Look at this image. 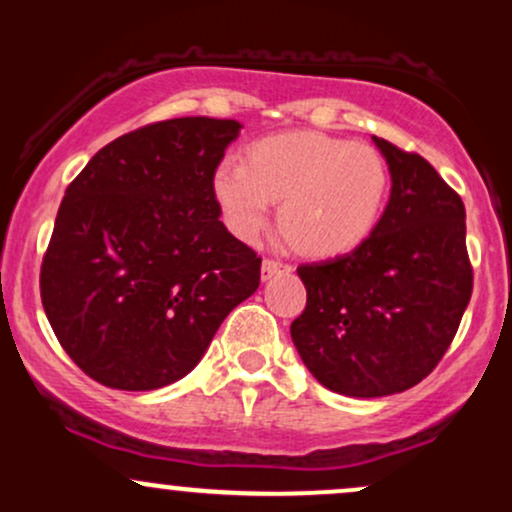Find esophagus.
Here are the masks:
<instances>
[{
	"instance_id": "34e87169",
	"label": "esophagus",
	"mask_w": 512,
	"mask_h": 512,
	"mask_svg": "<svg viewBox=\"0 0 512 512\" xmlns=\"http://www.w3.org/2000/svg\"><path fill=\"white\" fill-rule=\"evenodd\" d=\"M286 272H291V264H286V262H281V260H272V257L262 262V281H269V279H272V276L286 274Z\"/></svg>"
}]
</instances>
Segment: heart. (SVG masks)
Returning <instances> with one entry per match:
<instances>
[{
  "mask_svg": "<svg viewBox=\"0 0 512 512\" xmlns=\"http://www.w3.org/2000/svg\"><path fill=\"white\" fill-rule=\"evenodd\" d=\"M392 175L375 146L322 132L260 139L243 166L223 161L211 190L223 221L243 243H257L281 202L279 223L298 250L315 257L351 252L375 231Z\"/></svg>",
  "mask_w": 512,
  "mask_h": 512,
  "instance_id": "b5f03b06",
  "label": "heart"
}]
</instances>
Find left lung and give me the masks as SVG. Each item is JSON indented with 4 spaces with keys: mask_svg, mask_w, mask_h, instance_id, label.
Returning a JSON list of instances; mask_svg holds the SVG:
<instances>
[{
    "mask_svg": "<svg viewBox=\"0 0 512 512\" xmlns=\"http://www.w3.org/2000/svg\"><path fill=\"white\" fill-rule=\"evenodd\" d=\"M392 175L375 231L334 260L301 264L305 310L291 339L305 368L346 397H385L426 378L472 298L460 195L419 154L373 137Z\"/></svg>",
    "mask_w": 512,
    "mask_h": 512,
    "instance_id": "obj_1",
    "label": "left lung"
}]
</instances>
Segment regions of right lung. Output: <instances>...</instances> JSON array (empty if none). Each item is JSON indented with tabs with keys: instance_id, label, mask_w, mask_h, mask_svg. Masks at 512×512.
Returning a JSON list of instances; mask_svg holds the SVG:
<instances>
[{
	"instance_id": "obj_1",
	"label": "right lung",
	"mask_w": 512,
	"mask_h": 512,
	"mask_svg": "<svg viewBox=\"0 0 512 512\" xmlns=\"http://www.w3.org/2000/svg\"><path fill=\"white\" fill-rule=\"evenodd\" d=\"M240 122L175 117L103 146L64 192L40 267L62 349L88 378L144 392L185 378L262 260L228 233L211 180Z\"/></svg>"
}]
</instances>
